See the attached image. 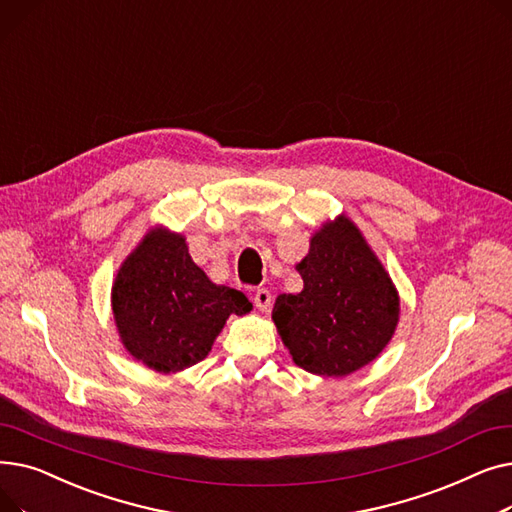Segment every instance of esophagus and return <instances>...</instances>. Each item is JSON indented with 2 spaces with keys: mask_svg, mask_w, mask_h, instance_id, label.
<instances>
[{
  "mask_svg": "<svg viewBox=\"0 0 512 512\" xmlns=\"http://www.w3.org/2000/svg\"><path fill=\"white\" fill-rule=\"evenodd\" d=\"M253 301H255V307H257L259 311H267V309L272 307V294H270V290L259 288V290L255 292Z\"/></svg>",
  "mask_w": 512,
  "mask_h": 512,
  "instance_id": "1",
  "label": "esophagus"
}]
</instances>
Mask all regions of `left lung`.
Instances as JSON below:
<instances>
[{
	"mask_svg": "<svg viewBox=\"0 0 512 512\" xmlns=\"http://www.w3.org/2000/svg\"><path fill=\"white\" fill-rule=\"evenodd\" d=\"M297 270L303 290L280 294L272 311L292 361L342 378L378 357L394 336L400 299L361 230L346 215L326 222Z\"/></svg>",
	"mask_w": 512,
	"mask_h": 512,
	"instance_id": "1",
	"label": "left lung"
}]
</instances>
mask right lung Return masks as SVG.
Wrapping results in <instances>:
<instances>
[{
  "mask_svg": "<svg viewBox=\"0 0 512 512\" xmlns=\"http://www.w3.org/2000/svg\"><path fill=\"white\" fill-rule=\"evenodd\" d=\"M112 309L126 351L149 369L176 373L203 361L226 319L253 305L240 290L213 284L182 234L155 226L118 270Z\"/></svg>",
  "mask_w": 512,
  "mask_h": 512,
  "instance_id": "right-lung-1",
  "label": "right lung"
}]
</instances>
